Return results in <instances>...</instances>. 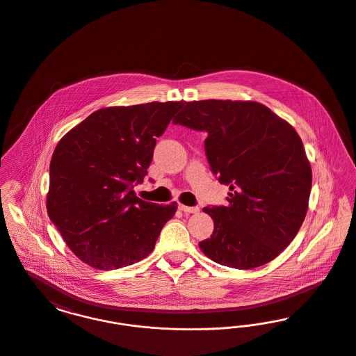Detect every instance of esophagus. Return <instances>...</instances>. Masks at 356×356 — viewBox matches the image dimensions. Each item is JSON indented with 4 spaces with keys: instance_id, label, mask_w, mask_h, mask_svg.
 I'll return each instance as SVG.
<instances>
[{
    "instance_id": "esophagus-1",
    "label": "esophagus",
    "mask_w": 356,
    "mask_h": 356,
    "mask_svg": "<svg viewBox=\"0 0 356 356\" xmlns=\"http://www.w3.org/2000/svg\"><path fill=\"white\" fill-rule=\"evenodd\" d=\"M179 208H180V211H183L184 213H197V212L200 211L197 207H186V205H183V204H180Z\"/></svg>"
}]
</instances>
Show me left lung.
Returning <instances> with one entry per match:
<instances>
[{
    "instance_id": "8db88e82",
    "label": "left lung",
    "mask_w": 356,
    "mask_h": 356,
    "mask_svg": "<svg viewBox=\"0 0 356 356\" xmlns=\"http://www.w3.org/2000/svg\"><path fill=\"white\" fill-rule=\"evenodd\" d=\"M173 124L204 131L205 154L227 207H205L213 234L199 243L211 260L251 270L273 260L305 221L312 172L302 138L260 102H183Z\"/></svg>"
}]
</instances>
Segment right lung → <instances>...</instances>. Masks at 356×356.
<instances>
[{"mask_svg": "<svg viewBox=\"0 0 356 356\" xmlns=\"http://www.w3.org/2000/svg\"><path fill=\"white\" fill-rule=\"evenodd\" d=\"M183 102L111 106L93 112L57 144L47 209L72 252L93 268L131 266L151 254L177 203L136 196L164 134Z\"/></svg>", "mask_w": 356, "mask_h": 356, "instance_id": "1", "label": "right lung"}]
</instances>
